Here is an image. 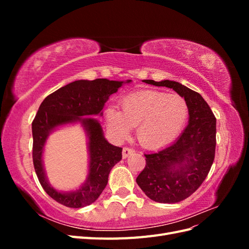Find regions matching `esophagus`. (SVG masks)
I'll list each match as a JSON object with an SVG mask.
<instances>
[{"label":"esophagus","instance_id":"34e87169","mask_svg":"<svg viewBox=\"0 0 249 249\" xmlns=\"http://www.w3.org/2000/svg\"><path fill=\"white\" fill-rule=\"evenodd\" d=\"M134 153V149L130 148V147H124L123 149V158L124 159H126L127 157H129L130 155H132Z\"/></svg>","mask_w":249,"mask_h":249}]
</instances>
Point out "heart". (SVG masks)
<instances>
[{
    "instance_id": "obj_1",
    "label": "heart",
    "mask_w": 249,
    "mask_h": 249,
    "mask_svg": "<svg viewBox=\"0 0 249 249\" xmlns=\"http://www.w3.org/2000/svg\"><path fill=\"white\" fill-rule=\"evenodd\" d=\"M187 102L178 94L156 90H143L124 97L122 111L109 107L106 123L111 133L125 138L132 127H137V138L142 146L157 149L176 140L188 118Z\"/></svg>"
}]
</instances>
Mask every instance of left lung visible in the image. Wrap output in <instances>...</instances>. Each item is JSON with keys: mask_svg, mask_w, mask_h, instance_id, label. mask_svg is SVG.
Listing matches in <instances>:
<instances>
[{"mask_svg": "<svg viewBox=\"0 0 249 249\" xmlns=\"http://www.w3.org/2000/svg\"><path fill=\"white\" fill-rule=\"evenodd\" d=\"M155 86L172 88L183 96L189 120L178 140L168 147L145 156V167L136 182L147 197L176 203L189 197L207 178L215 158L216 118L203 97L178 82L143 80Z\"/></svg>", "mask_w": 249, "mask_h": 249, "instance_id": "8db88e82", "label": "left lung"}]
</instances>
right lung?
<instances>
[{
    "label": "right lung",
    "mask_w": 249,
    "mask_h": 249,
    "mask_svg": "<svg viewBox=\"0 0 249 249\" xmlns=\"http://www.w3.org/2000/svg\"><path fill=\"white\" fill-rule=\"evenodd\" d=\"M130 82L107 79L74 81L48 95L41 103L32 123L33 164L43 190L57 202L69 208L86 207L99 198L107 186L112 167L122 160L123 148L105 139L102 125L95 118L83 116H102L109 96L117 92L124 83ZM77 122L81 124L89 137V173L79 190L61 193L52 187L46 178L42 160L44 144L58 126Z\"/></svg>",
    "instance_id": "add662e5"
}]
</instances>
